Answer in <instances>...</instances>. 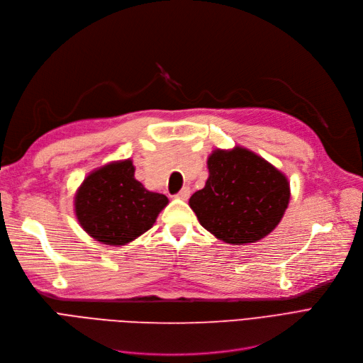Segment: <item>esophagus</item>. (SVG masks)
<instances>
[{
	"instance_id": "obj_1",
	"label": "esophagus",
	"mask_w": 363,
	"mask_h": 363,
	"mask_svg": "<svg viewBox=\"0 0 363 363\" xmlns=\"http://www.w3.org/2000/svg\"><path fill=\"white\" fill-rule=\"evenodd\" d=\"M189 196H191V189L189 187H183V189H180L179 194H176V198H179V199H187Z\"/></svg>"
}]
</instances>
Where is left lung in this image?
I'll return each instance as SVG.
<instances>
[{
  "mask_svg": "<svg viewBox=\"0 0 363 363\" xmlns=\"http://www.w3.org/2000/svg\"><path fill=\"white\" fill-rule=\"evenodd\" d=\"M206 165L205 187L189 199L202 228L224 242L245 245L278 226L289 202V183L279 169L239 146L214 150Z\"/></svg>",
  "mask_w": 363,
  "mask_h": 363,
  "instance_id": "1",
  "label": "left lung"
}]
</instances>
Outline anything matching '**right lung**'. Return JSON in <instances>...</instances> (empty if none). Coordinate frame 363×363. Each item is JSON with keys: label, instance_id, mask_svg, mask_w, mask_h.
<instances>
[{"label": "right lung", "instance_id": "1", "mask_svg": "<svg viewBox=\"0 0 363 363\" xmlns=\"http://www.w3.org/2000/svg\"><path fill=\"white\" fill-rule=\"evenodd\" d=\"M168 198L134 179L131 160L93 171L75 195V213L82 229L99 242L125 245L149 230Z\"/></svg>", "mask_w": 363, "mask_h": 363}]
</instances>
